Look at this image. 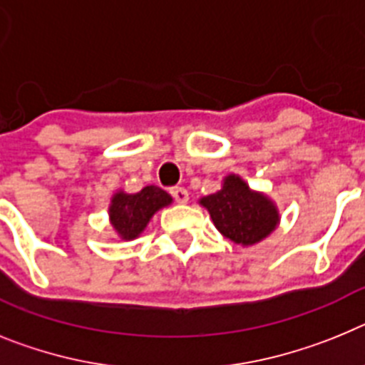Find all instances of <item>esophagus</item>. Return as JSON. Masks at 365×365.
I'll use <instances>...</instances> for the list:
<instances>
[{
    "label": "esophagus",
    "mask_w": 365,
    "mask_h": 365,
    "mask_svg": "<svg viewBox=\"0 0 365 365\" xmlns=\"http://www.w3.org/2000/svg\"><path fill=\"white\" fill-rule=\"evenodd\" d=\"M170 195H173V198L178 204H187L189 202V192H187V189H183V187H173L170 189Z\"/></svg>",
    "instance_id": "obj_1"
}]
</instances>
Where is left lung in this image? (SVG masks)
Instances as JSON below:
<instances>
[{"mask_svg": "<svg viewBox=\"0 0 365 365\" xmlns=\"http://www.w3.org/2000/svg\"><path fill=\"white\" fill-rule=\"evenodd\" d=\"M207 209L215 227L231 242L239 246H253L277 230L281 215L270 196L255 191L239 174H227L220 189L198 200Z\"/></svg>", "mask_w": 365, "mask_h": 365, "instance_id": "obj_1", "label": "left lung"}]
</instances>
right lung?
<instances>
[{
    "mask_svg": "<svg viewBox=\"0 0 365 365\" xmlns=\"http://www.w3.org/2000/svg\"><path fill=\"white\" fill-rule=\"evenodd\" d=\"M170 204L173 196L156 185L143 187L134 195L117 189L110 198L108 218L119 239L134 240L147 230L150 218Z\"/></svg>",
    "mask_w": 365,
    "mask_h": 365,
    "instance_id": "obj_1",
    "label": "right lung"
}]
</instances>
